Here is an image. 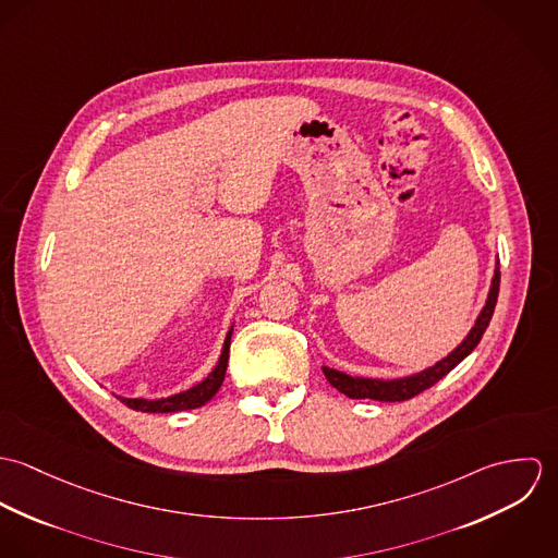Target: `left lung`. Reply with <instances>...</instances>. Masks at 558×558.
Listing matches in <instances>:
<instances>
[{
	"label": "left lung",
	"instance_id": "8db88e82",
	"mask_svg": "<svg viewBox=\"0 0 558 558\" xmlns=\"http://www.w3.org/2000/svg\"><path fill=\"white\" fill-rule=\"evenodd\" d=\"M498 286H500V264H496V272L492 279V288L485 301V307L481 310L477 322L473 326V330L469 332V337L442 361H438L434 367H427L414 376L408 378H399V380H372V378H352L345 376L337 369L324 367V376L326 380L341 391L343 396L350 399H376V401H405V399L414 398L418 393H423L425 389L434 387L440 378H445L458 363H462L475 348H477L492 314L496 307V299H498Z\"/></svg>",
	"mask_w": 558,
	"mask_h": 558
}]
</instances>
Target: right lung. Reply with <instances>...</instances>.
Instances as JSON below:
<instances>
[{
    "label": "right lung",
    "mask_w": 558,
    "mask_h": 558,
    "mask_svg": "<svg viewBox=\"0 0 558 558\" xmlns=\"http://www.w3.org/2000/svg\"><path fill=\"white\" fill-rule=\"evenodd\" d=\"M232 330L228 332L226 337V343H223V352H221V359L217 363V367L213 369V374L208 378H204L199 385H195L193 389L184 391V393H178V396H171V398L162 399H126L120 398L122 403H126L129 408L133 410H142V412H178V410H191V408H199L204 405L206 401L217 396V391L221 389L223 385V378H226V369H228V359H230V339H232Z\"/></svg>",
    "instance_id": "obj_1"
}]
</instances>
